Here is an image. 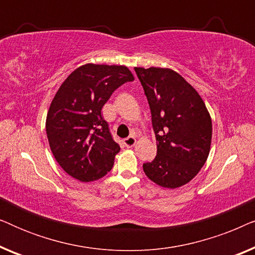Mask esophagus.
I'll return each mask as SVG.
<instances>
[{"instance_id":"1","label":"esophagus","mask_w":255,"mask_h":255,"mask_svg":"<svg viewBox=\"0 0 255 255\" xmlns=\"http://www.w3.org/2000/svg\"><path fill=\"white\" fill-rule=\"evenodd\" d=\"M123 144L127 146V147H132V146H134V144H135V138L130 135V137L124 139Z\"/></svg>"}]
</instances>
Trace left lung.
<instances>
[{
    "label": "left lung",
    "instance_id": "8db88e82",
    "mask_svg": "<svg viewBox=\"0 0 255 255\" xmlns=\"http://www.w3.org/2000/svg\"><path fill=\"white\" fill-rule=\"evenodd\" d=\"M147 97L156 155L142 169L165 188H179L193 180L210 152L212 123L198 93L169 68H134Z\"/></svg>",
    "mask_w": 255,
    "mask_h": 255
}]
</instances>
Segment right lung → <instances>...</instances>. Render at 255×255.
Instances as JSON below:
<instances>
[{
  "label": "right lung",
  "instance_id": "right-lung-1",
  "mask_svg": "<svg viewBox=\"0 0 255 255\" xmlns=\"http://www.w3.org/2000/svg\"><path fill=\"white\" fill-rule=\"evenodd\" d=\"M125 66L87 64L71 73L52 101L46 134L61 168L81 182L103 177L120 145L101 110L118 87L133 81Z\"/></svg>",
  "mask_w": 255,
  "mask_h": 255
}]
</instances>
